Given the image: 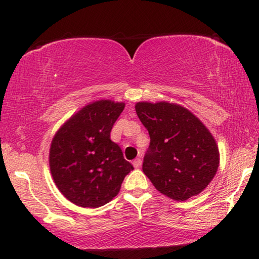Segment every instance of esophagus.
Returning <instances> with one entry per match:
<instances>
[{"label": "esophagus", "instance_id": "1", "mask_svg": "<svg viewBox=\"0 0 259 259\" xmlns=\"http://www.w3.org/2000/svg\"><path fill=\"white\" fill-rule=\"evenodd\" d=\"M133 164H134L135 168H139V166L142 165V159H140V157H137V159H135L133 161Z\"/></svg>", "mask_w": 259, "mask_h": 259}]
</instances>
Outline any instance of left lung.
<instances>
[{"mask_svg":"<svg viewBox=\"0 0 259 259\" xmlns=\"http://www.w3.org/2000/svg\"><path fill=\"white\" fill-rule=\"evenodd\" d=\"M136 113L150 135L143 171L162 194L177 201L198 195L217 172L219 152L198 117L176 104L138 103Z\"/></svg>","mask_w":259,"mask_h":259,"instance_id":"1","label":"left lung"}]
</instances>
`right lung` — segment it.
Listing matches in <instances>:
<instances>
[{"instance_id":"1","label":"right lung","mask_w":259,"mask_h":259,"mask_svg":"<svg viewBox=\"0 0 259 259\" xmlns=\"http://www.w3.org/2000/svg\"><path fill=\"white\" fill-rule=\"evenodd\" d=\"M124 109L111 100L87 105L52 139L49 163L58 190L83 208H98L117 195L133 164L111 140V130Z\"/></svg>"}]
</instances>
